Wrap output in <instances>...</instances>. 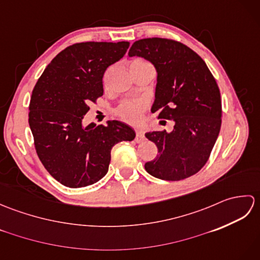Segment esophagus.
Masks as SVG:
<instances>
[{
	"label": "esophagus",
	"instance_id": "obj_1",
	"mask_svg": "<svg viewBox=\"0 0 260 260\" xmlns=\"http://www.w3.org/2000/svg\"><path fill=\"white\" fill-rule=\"evenodd\" d=\"M145 140V136H144V132L142 129H139L136 132V136H135V142L136 143H141Z\"/></svg>",
	"mask_w": 260,
	"mask_h": 260
}]
</instances>
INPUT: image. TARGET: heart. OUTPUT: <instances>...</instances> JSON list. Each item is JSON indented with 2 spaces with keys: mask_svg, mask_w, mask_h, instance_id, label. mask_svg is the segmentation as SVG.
I'll list each match as a JSON object with an SVG mask.
<instances>
[{
  "mask_svg": "<svg viewBox=\"0 0 260 260\" xmlns=\"http://www.w3.org/2000/svg\"><path fill=\"white\" fill-rule=\"evenodd\" d=\"M147 106L146 99H126L116 109V114L125 121L136 124L142 119Z\"/></svg>",
  "mask_w": 260,
  "mask_h": 260,
  "instance_id": "heart-1",
  "label": "heart"
}]
</instances>
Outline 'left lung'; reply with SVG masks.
I'll return each mask as SVG.
<instances>
[{"instance_id": "8db88e82", "label": "left lung", "mask_w": 260, "mask_h": 260, "mask_svg": "<svg viewBox=\"0 0 260 260\" xmlns=\"http://www.w3.org/2000/svg\"><path fill=\"white\" fill-rule=\"evenodd\" d=\"M129 57H142L157 73L152 113L174 121L171 132L145 134L155 143L158 155L145 163L157 179L180 181L194 175L207 163L221 127V98L214 77L203 59L185 45L171 39L135 41Z\"/></svg>"}]
</instances>
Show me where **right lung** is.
I'll list each match as a JSON object with an SVG mask.
<instances>
[{"label": "right lung", "instance_id": "add662e5", "mask_svg": "<svg viewBox=\"0 0 260 260\" xmlns=\"http://www.w3.org/2000/svg\"><path fill=\"white\" fill-rule=\"evenodd\" d=\"M129 42H80L58 53L32 90L29 125L43 167L60 183L84 187L108 172L110 151L133 141L134 129L118 120L107 125L82 119L103 96V77L124 57Z\"/></svg>", "mask_w": 260, "mask_h": 260}]
</instances>
